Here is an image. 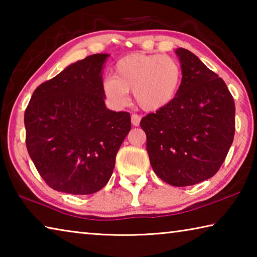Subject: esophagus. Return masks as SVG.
Segmentation results:
<instances>
[{
	"instance_id": "obj_1",
	"label": "esophagus",
	"mask_w": 257,
	"mask_h": 257,
	"mask_svg": "<svg viewBox=\"0 0 257 257\" xmlns=\"http://www.w3.org/2000/svg\"><path fill=\"white\" fill-rule=\"evenodd\" d=\"M141 115H138V114H132V123L134 124V125H139V123H141Z\"/></svg>"
}]
</instances>
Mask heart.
Here are the masks:
<instances>
[{
	"instance_id": "heart-1",
	"label": "heart",
	"mask_w": 257,
	"mask_h": 257,
	"mask_svg": "<svg viewBox=\"0 0 257 257\" xmlns=\"http://www.w3.org/2000/svg\"><path fill=\"white\" fill-rule=\"evenodd\" d=\"M182 70L169 55L134 53L121 58L113 69V77L103 80L105 97L115 106L128 102V92L143 110L156 112L167 107L179 90Z\"/></svg>"
}]
</instances>
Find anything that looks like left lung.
<instances>
[{
  "mask_svg": "<svg viewBox=\"0 0 257 257\" xmlns=\"http://www.w3.org/2000/svg\"><path fill=\"white\" fill-rule=\"evenodd\" d=\"M182 79L173 101L142 119L150 162L176 187L210 179L224 162L234 136V101L222 78L196 55L177 49Z\"/></svg>",
  "mask_w": 257,
  "mask_h": 257,
  "instance_id": "1",
  "label": "left lung"
}]
</instances>
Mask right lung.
<instances>
[{"mask_svg":"<svg viewBox=\"0 0 257 257\" xmlns=\"http://www.w3.org/2000/svg\"><path fill=\"white\" fill-rule=\"evenodd\" d=\"M107 56H87L43 82L25 111L29 156L54 190L89 195L102 189L132 129L128 112L111 111L104 103Z\"/></svg>","mask_w":257,"mask_h":257,"instance_id":"obj_1","label":"right lung"}]
</instances>
